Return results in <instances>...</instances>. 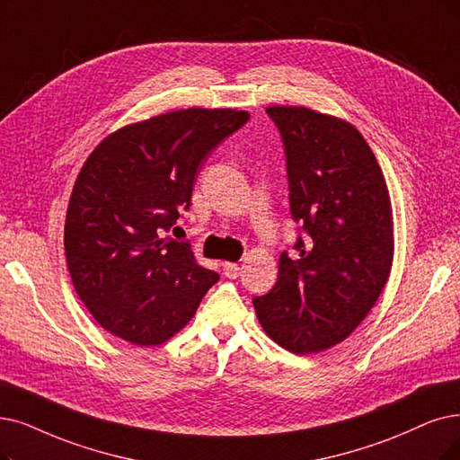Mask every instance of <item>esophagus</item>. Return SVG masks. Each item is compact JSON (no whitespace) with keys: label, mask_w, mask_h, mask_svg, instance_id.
I'll list each match as a JSON object with an SVG mask.
<instances>
[{"label":"esophagus","mask_w":460,"mask_h":460,"mask_svg":"<svg viewBox=\"0 0 460 460\" xmlns=\"http://www.w3.org/2000/svg\"><path fill=\"white\" fill-rule=\"evenodd\" d=\"M223 266H225V275H226L228 279H235L237 275H240V270H242L240 264H235V262H225Z\"/></svg>","instance_id":"34e87169"}]
</instances>
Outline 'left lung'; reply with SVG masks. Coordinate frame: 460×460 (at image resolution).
<instances>
[{
  "label": "left lung",
  "mask_w": 460,
  "mask_h": 460,
  "mask_svg": "<svg viewBox=\"0 0 460 460\" xmlns=\"http://www.w3.org/2000/svg\"><path fill=\"white\" fill-rule=\"evenodd\" d=\"M283 136L290 213L302 225L296 259L252 298L264 332L296 355L343 341L389 281L394 223L387 181L364 136L345 119L304 105L266 109Z\"/></svg>",
  "instance_id": "obj_1"
}]
</instances>
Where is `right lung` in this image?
<instances>
[{"label": "right lung", "mask_w": 460, "mask_h": 460, "mask_svg": "<svg viewBox=\"0 0 460 460\" xmlns=\"http://www.w3.org/2000/svg\"><path fill=\"white\" fill-rule=\"evenodd\" d=\"M249 119L189 107L126 124L90 153L73 185L64 249L96 323L134 345H160L194 317L218 273L164 232L189 209L201 160Z\"/></svg>", "instance_id": "obj_1"}]
</instances>
